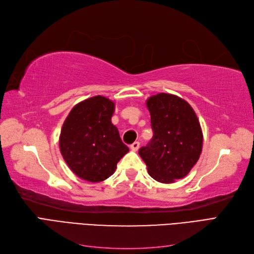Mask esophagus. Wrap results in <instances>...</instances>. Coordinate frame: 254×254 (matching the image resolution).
Masks as SVG:
<instances>
[{"label": "esophagus", "instance_id": "esophagus-1", "mask_svg": "<svg viewBox=\"0 0 254 254\" xmlns=\"http://www.w3.org/2000/svg\"><path fill=\"white\" fill-rule=\"evenodd\" d=\"M139 148H140V143L139 142H134V143L130 145V149L133 150V151H136Z\"/></svg>", "mask_w": 254, "mask_h": 254}]
</instances>
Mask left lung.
Here are the masks:
<instances>
[{
    "instance_id": "1",
    "label": "left lung",
    "mask_w": 254,
    "mask_h": 254,
    "mask_svg": "<svg viewBox=\"0 0 254 254\" xmlns=\"http://www.w3.org/2000/svg\"><path fill=\"white\" fill-rule=\"evenodd\" d=\"M153 136L139 155L148 174L161 183H174L186 177L197 163L203 136L197 115L184 99L159 93L146 101Z\"/></svg>"
}]
</instances>
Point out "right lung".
Returning <instances> with one entry per match:
<instances>
[{
	"instance_id": "right-lung-1",
	"label": "right lung",
	"mask_w": 254,
	"mask_h": 254,
	"mask_svg": "<svg viewBox=\"0 0 254 254\" xmlns=\"http://www.w3.org/2000/svg\"><path fill=\"white\" fill-rule=\"evenodd\" d=\"M114 108L109 98L90 97L74 107L61 128V155L71 171L83 180L101 182L109 178L129 151L111 123Z\"/></svg>"
}]
</instances>
